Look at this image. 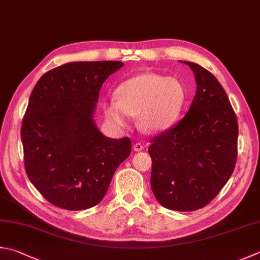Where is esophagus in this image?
Masks as SVG:
<instances>
[{"label": "esophagus", "instance_id": "1", "mask_svg": "<svg viewBox=\"0 0 260 260\" xmlns=\"http://www.w3.org/2000/svg\"><path fill=\"white\" fill-rule=\"evenodd\" d=\"M143 149H144V146H143V144L137 143V144H135V145H134V150H135V151H141Z\"/></svg>", "mask_w": 260, "mask_h": 260}]
</instances>
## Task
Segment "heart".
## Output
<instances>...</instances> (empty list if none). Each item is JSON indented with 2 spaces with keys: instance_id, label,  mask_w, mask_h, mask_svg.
<instances>
[{
  "instance_id": "obj_1",
  "label": "heart",
  "mask_w": 260,
  "mask_h": 260,
  "mask_svg": "<svg viewBox=\"0 0 260 260\" xmlns=\"http://www.w3.org/2000/svg\"><path fill=\"white\" fill-rule=\"evenodd\" d=\"M116 99L103 105L107 121L116 128L129 124L138 115V125L144 131L159 132L179 119L187 103V91L176 78L146 72L125 80L117 87Z\"/></svg>"
}]
</instances>
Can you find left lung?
<instances>
[{
  "label": "left lung",
  "mask_w": 260,
  "mask_h": 260,
  "mask_svg": "<svg viewBox=\"0 0 260 260\" xmlns=\"http://www.w3.org/2000/svg\"><path fill=\"white\" fill-rule=\"evenodd\" d=\"M180 62L193 71L197 90L183 119L151 141L150 185L163 207L191 212L212 202L232 175L238 121L216 78L197 63Z\"/></svg>",
  "instance_id": "left-lung-1"
}]
</instances>
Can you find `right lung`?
I'll list each match as a JSON object with an SVG mask.
<instances>
[{"label": "right lung", "mask_w": 260, "mask_h": 260, "mask_svg": "<svg viewBox=\"0 0 260 260\" xmlns=\"http://www.w3.org/2000/svg\"><path fill=\"white\" fill-rule=\"evenodd\" d=\"M122 67L120 61L67 63L34 87L21 125L24 169L54 206L94 207L131 153L129 138L105 137L94 120L103 82Z\"/></svg>", "instance_id": "right-lung-1"}]
</instances>
